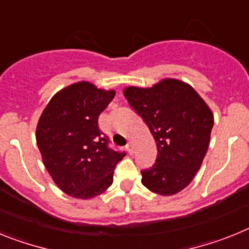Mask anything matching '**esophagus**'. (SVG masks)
Returning a JSON list of instances; mask_svg holds the SVG:
<instances>
[{
	"mask_svg": "<svg viewBox=\"0 0 249 249\" xmlns=\"http://www.w3.org/2000/svg\"><path fill=\"white\" fill-rule=\"evenodd\" d=\"M126 149L128 151L129 155H132V153H133V151H135V146H133V143H132V142H128L126 146Z\"/></svg>",
	"mask_w": 249,
	"mask_h": 249,
	"instance_id": "1",
	"label": "esophagus"
}]
</instances>
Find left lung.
<instances>
[{"instance_id":"8db88e82","label":"left lung","mask_w":249,"mask_h":249,"mask_svg":"<svg viewBox=\"0 0 249 249\" xmlns=\"http://www.w3.org/2000/svg\"><path fill=\"white\" fill-rule=\"evenodd\" d=\"M123 96L157 144L156 163L141 172L142 184L160 196L177 195L201 168L214 123L212 109L177 78H162L152 87L128 86Z\"/></svg>"}]
</instances>
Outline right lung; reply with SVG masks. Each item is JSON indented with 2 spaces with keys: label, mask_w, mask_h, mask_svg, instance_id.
<instances>
[{
  "label": "right lung",
  "mask_w": 249,
  "mask_h": 249,
  "mask_svg": "<svg viewBox=\"0 0 249 249\" xmlns=\"http://www.w3.org/2000/svg\"><path fill=\"white\" fill-rule=\"evenodd\" d=\"M114 94L80 81L56 92L39 116L36 141L43 164L59 190L73 198H94L108 190L114 167L126 156L109 149L98 129V116Z\"/></svg>",
  "instance_id": "1"
}]
</instances>
